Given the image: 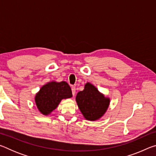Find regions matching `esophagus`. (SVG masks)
<instances>
[{
	"label": "esophagus",
	"instance_id": "esophagus-1",
	"mask_svg": "<svg viewBox=\"0 0 156 156\" xmlns=\"http://www.w3.org/2000/svg\"><path fill=\"white\" fill-rule=\"evenodd\" d=\"M72 91L73 96H74V95H75V94H76V87H75L74 86H72Z\"/></svg>",
	"mask_w": 156,
	"mask_h": 156
}]
</instances>
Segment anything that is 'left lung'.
<instances>
[{
    "instance_id": "left-lung-1",
    "label": "left lung",
    "mask_w": 156,
    "mask_h": 156,
    "mask_svg": "<svg viewBox=\"0 0 156 156\" xmlns=\"http://www.w3.org/2000/svg\"><path fill=\"white\" fill-rule=\"evenodd\" d=\"M79 109L86 120L94 121L100 119L109 107L110 99L105 97L93 84L87 83L83 91L76 97Z\"/></svg>"
}]
</instances>
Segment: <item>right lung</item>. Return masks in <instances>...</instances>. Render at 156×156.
Returning <instances> with one entry per match:
<instances>
[{
	"label": "right lung",
	"mask_w": 156,
	"mask_h": 156,
	"mask_svg": "<svg viewBox=\"0 0 156 156\" xmlns=\"http://www.w3.org/2000/svg\"><path fill=\"white\" fill-rule=\"evenodd\" d=\"M72 97V89L67 83L52 81L42 87L36 95L35 102L42 114L47 115L56 109L62 99Z\"/></svg>",
	"instance_id": "1"
}]
</instances>
